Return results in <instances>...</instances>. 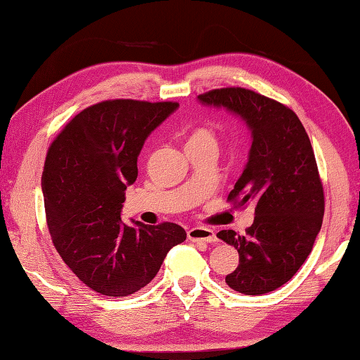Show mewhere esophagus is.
I'll return each instance as SVG.
<instances>
[{
  "mask_svg": "<svg viewBox=\"0 0 360 360\" xmlns=\"http://www.w3.org/2000/svg\"><path fill=\"white\" fill-rule=\"evenodd\" d=\"M187 236L191 241H203V243H216L214 230L206 227H193L187 231Z\"/></svg>",
  "mask_w": 360,
  "mask_h": 360,
  "instance_id": "obj_1",
  "label": "esophagus"
}]
</instances>
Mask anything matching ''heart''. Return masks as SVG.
Returning a JSON list of instances; mask_svg holds the SVG:
<instances>
[{
  "mask_svg": "<svg viewBox=\"0 0 360 360\" xmlns=\"http://www.w3.org/2000/svg\"><path fill=\"white\" fill-rule=\"evenodd\" d=\"M187 143H216L214 131L206 125H198L188 131Z\"/></svg>",
  "mask_w": 360,
  "mask_h": 360,
  "instance_id": "b5f03b06",
  "label": "heart"
}]
</instances>
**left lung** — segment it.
Masks as SVG:
<instances>
[{
    "mask_svg": "<svg viewBox=\"0 0 360 360\" xmlns=\"http://www.w3.org/2000/svg\"><path fill=\"white\" fill-rule=\"evenodd\" d=\"M198 100L240 115L251 130L248 163L229 202L254 203V222L246 233L221 230L217 238L240 254L225 283L245 295L266 294L295 275L321 230L324 188L311 143L292 109L252 90L216 89Z\"/></svg>",
    "mask_w": 360,
    "mask_h": 360,
    "instance_id": "obj_1",
    "label": "left lung"
}]
</instances>
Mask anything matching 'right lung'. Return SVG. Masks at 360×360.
Here are the masks:
<instances>
[{
  "label": "right lung",
  "mask_w": 360,
  "mask_h": 360,
  "mask_svg": "<svg viewBox=\"0 0 360 360\" xmlns=\"http://www.w3.org/2000/svg\"><path fill=\"white\" fill-rule=\"evenodd\" d=\"M178 106L96 103L75 115L47 150L41 184L52 243L71 271L101 295L127 297L143 289L169 249L186 240L178 224L127 225L120 219L146 138Z\"/></svg>",
  "instance_id": "add662e5"
}]
</instances>
